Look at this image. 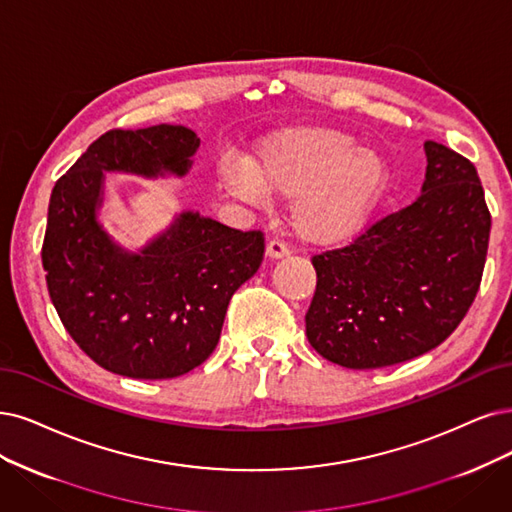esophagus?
<instances>
[{
  "mask_svg": "<svg viewBox=\"0 0 512 512\" xmlns=\"http://www.w3.org/2000/svg\"><path fill=\"white\" fill-rule=\"evenodd\" d=\"M289 253H291L289 246L285 242H280V240H270L268 246H266L268 259H282V257H287Z\"/></svg>",
  "mask_w": 512,
  "mask_h": 512,
  "instance_id": "1",
  "label": "esophagus"
}]
</instances>
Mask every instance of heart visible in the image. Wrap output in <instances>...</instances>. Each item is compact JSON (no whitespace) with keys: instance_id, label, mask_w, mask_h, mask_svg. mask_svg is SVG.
I'll return each instance as SVG.
<instances>
[{"instance_id":"b5f03b06","label":"heart","mask_w":512,"mask_h":512,"mask_svg":"<svg viewBox=\"0 0 512 512\" xmlns=\"http://www.w3.org/2000/svg\"><path fill=\"white\" fill-rule=\"evenodd\" d=\"M232 196L255 204L291 198L289 219L299 238L337 244L367 225L388 187V164L373 147L335 128H295L259 149L253 162L219 168Z\"/></svg>"}]
</instances>
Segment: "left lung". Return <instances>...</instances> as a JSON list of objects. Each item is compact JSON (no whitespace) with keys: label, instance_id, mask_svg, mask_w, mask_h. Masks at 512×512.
<instances>
[{"label":"left lung","instance_id":"8db88e82","mask_svg":"<svg viewBox=\"0 0 512 512\" xmlns=\"http://www.w3.org/2000/svg\"><path fill=\"white\" fill-rule=\"evenodd\" d=\"M424 151L413 204L312 259L306 335L335 365L380 369L437 348L477 297L491 230L477 168L441 143Z\"/></svg>","mask_w":512,"mask_h":512}]
</instances>
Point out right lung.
I'll return each mask as SVG.
<instances>
[{
  "mask_svg": "<svg viewBox=\"0 0 512 512\" xmlns=\"http://www.w3.org/2000/svg\"><path fill=\"white\" fill-rule=\"evenodd\" d=\"M200 139L158 124L109 130L56 181L42 246L52 304L94 363L132 380H170L213 354L232 295L261 266L263 234L183 211L130 251L105 230V173L185 177Z\"/></svg>",
  "mask_w": 512,
  "mask_h": 512,
  "instance_id": "add662e5",
  "label": "right lung"
}]
</instances>
